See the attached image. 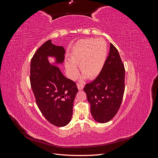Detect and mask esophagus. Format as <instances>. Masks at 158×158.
I'll use <instances>...</instances> for the list:
<instances>
[{
  "label": "esophagus",
  "mask_w": 158,
  "mask_h": 158,
  "mask_svg": "<svg viewBox=\"0 0 158 158\" xmlns=\"http://www.w3.org/2000/svg\"><path fill=\"white\" fill-rule=\"evenodd\" d=\"M77 87H78V89L79 90H82L83 88H84V85L82 84H78L77 85Z\"/></svg>",
  "instance_id": "esophagus-1"
}]
</instances>
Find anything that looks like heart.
I'll list each match as a JSON object with an SVG mask.
<instances>
[{
	"label": "heart",
	"mask_w": 158,
	"mask_h": 158,
	"mask_svg": "<svg viewBox=\"0 0 158 158\" xmlns=\"http://www.w3.org/2000/svg\"><path fill=\"white\" fill-rule=\"evenodd\" d=\"M107 43L103 38L86 39L78 43L72 50L69 61L64 66L66 74L71 80H75L79 70V65L83 73L82 78L94 79L101 73L107 56Z\"/></svg>",
	"instance_id": "b5f03b06"
}]
</instances>
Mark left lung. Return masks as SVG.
Instances as JSON below:
<instances>
[{
	"label": "left lung",
	"mask_w": 158,
	"mask_h": 158,
	"mask_svg": "<svg viewBox=\"0 0 158 158\" xmlns=\"http://www.w3.org/2000/svg\"><path fill=\"white\" fill-rule=\"evenodd\" d=\"M125 70L117 49L110 44L109 53L98 77L84 88L94 120L109 122L120 108L125 92Z\"/></svg>",
	"instance_id": "obj_1"
}]
</instances>
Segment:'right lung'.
I'll return each mask as SVG.
<instances>
[{
	"mask_svg": "<svg viewBox=\"0 0 158 158\" xmlns=\"http://www.w3.org/2000/svg\"><path fill=\"white\" fill-rule=\"evenodd\" d=\"M65 49L48 40L33 56L30 66V83L37 107L52 125L64 127L73 116L74 100L78 89L66 78L57 66L64 59ZM49 58L54 61L51 63Z\"/></svg>",
	"mask_w": 158,
	"mask_h": 158,
	"instance_id": "right-lung-1",
	"label": "right lung"
}]
</instances>
